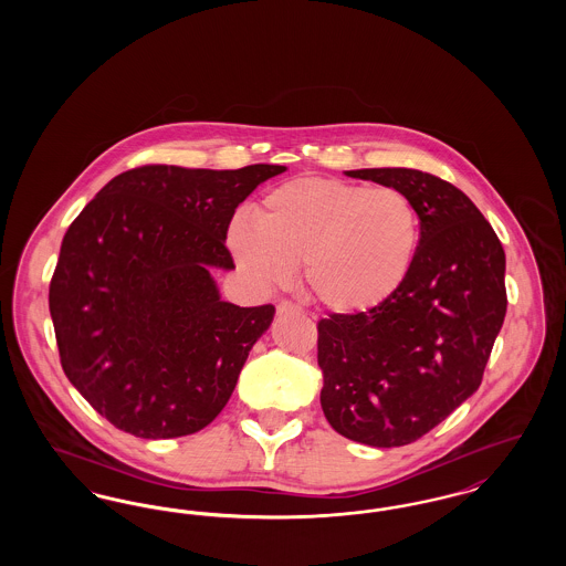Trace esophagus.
Segmentation results:
<instances>
[{
  "instance_id": "esophagus-1",
  "label": "esophagus",
  "mask_w": 566,
  "mask_h": 566,
  "mask_svg": "<svg viewBox=\"0 0 566 566\" xmlns=\"http://www.w3.org/2000/svg\"><path fill=\"white\" fill-rule=\"evenodd\" d=\"M298 312H303V310H301V305H296L293 301L277 303V316H289V314H298Z\"/></svg>"
}]
</instances>
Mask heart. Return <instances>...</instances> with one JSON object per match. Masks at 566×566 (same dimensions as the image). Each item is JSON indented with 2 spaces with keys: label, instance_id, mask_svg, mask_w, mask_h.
Instances as JSON below:
<instances>
[{
  "label": "heart",
  "instance_id": "1",
  "mask_svg": "<svg viewBox=\"0 0 566 566\" xmlns=\"http://www.w3.org/2000/svg\"><path fill=\"white\" fill-rule=\"evenodd\" d=\"M250 216L252 227L235 222L227 238L242 270L280 286L303 263L307 291L339 314H367L399 295L422 242L403 190L339 178L284 182Z\"/></svg>",
  "mask_w": 566,
  "mask_h": 566
}]
</instances>
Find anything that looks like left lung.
Listing matches in <instances>:
<instances>
[{
	"label": "left lung",
	"instance_id": "left-lung-1",
	"mask_svg": "<svg viewBox=\"0 0 566 566\" xmlns=\"http://www.w3.org/2000/svg\"><path fill=\"white\" fill-rule=\"evenodd\" d=\"M409 195L422 242L401 293L367 314L318 323L328 424L374 448L413 443L482 384L505 321V250L475 203L418 169L346 171Z\"/></svg>",
	"mask_w": 566,
	"mask_h": 566
}]
</instances>
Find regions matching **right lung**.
<instances>
[{
	"mask_svg": "<svg viewBox=\"0 0 566 566\" xmlns=\"http://www.w3.org/2000/svg\"><path fill=\"white\" fill-rule=\"evenodd\" d=\"M282 171L142 165L70 224L49 289L59 358L116 429L192 434L229 401L275 307L220 301L210 268H235L224 245L235 208Z\"/></svg>",
	"mask_w": 566,
	"mask_h": 566,
	"instance_id": "right-lung-1",
	"label": "right lung"
}]
</instances>
